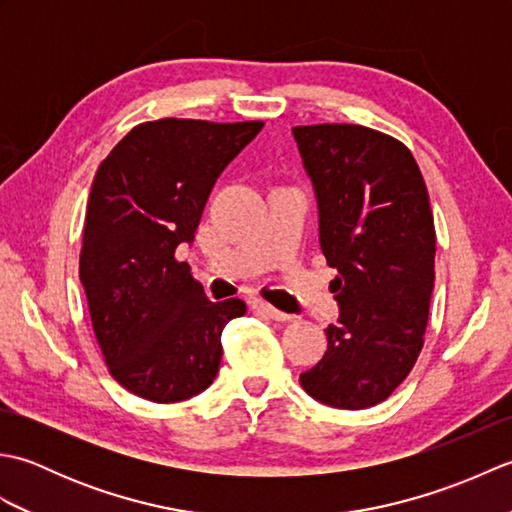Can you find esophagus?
Instances as JSON below:
<instances>
[{
  "label": "esophagus",
  "instance_id": "34e87169",
  "mask_svg": "<svg viewBox=\"0 0 512 512\" xmlns=\"http://www.w3.org/2000/svg\"><path fill=\"white\" fill-rule=\"evenodd\" d=\"M253 312L262 314V317H268V319H275V321H288L290 319V314L273 308L266 301H253Z\"/></svg>",
  "mask_w": 512,
  "mask_h": 512
}]
</instances>
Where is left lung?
<instances>
[{"label": "left lung", "instance_id": "obj_1", "mask_svg": "<svg viewBox=\"0 0 512 512\" xmlns=\"http://www.w3.org/2000/svg\"><path fill=\"white\" fill-rule=\"evenodd\" d=\"M292 134L317 191L341 306L323 361L299 380L323 405L365 409L409 376L424 345L436 275L427 184L407 145L378 129L321 123Z\"/></svg>", "mask_w": 512, "mask_h": 512}]
</instances>
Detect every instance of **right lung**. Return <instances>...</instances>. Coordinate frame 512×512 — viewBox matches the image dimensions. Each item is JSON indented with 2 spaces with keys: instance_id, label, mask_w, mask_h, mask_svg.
I'll return each mask as SVG.
<instances>
[{
  "instance_id": "obj_1",
  "label": "right lung",
  "mask_w": 512,
  "mask_h": 512,
  "mask_svg": "<svg viewBox=\"0 0 512 512\" xmlns=\"http://www.w3.org/2000/svg\"><path fill=\"white\" fill-rule=\"evenodd\" d=\"M264 121L158 118L136 125L96 171L79 279L103 361L132 394L178 402L213 383L242 299L209 301L176 250L198 231L222 169Z\"/></svg>"
}]
</instances>
